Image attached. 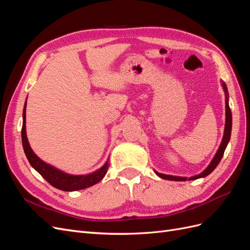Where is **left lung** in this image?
<instances>
[{
	"mask_svg": "<svg viewBox=\"0 0 250 250\" xmlns=\"http://www.w3.org/2000/svg\"><path fill=\"white\" fill-rule=\"evenodd\" d=\"M221 85L223 87V90H224V94H225V126H224V133H223V138H222V141H221V144L220 146H219L218 150L216 154L214 155L213 160L210 161L209 165L208 166V167L204 169L201 173L197 174V175H194V176H191L190 178H187V177H184V176H174V175H168V174H163V173H158L157 171L154 170L155 174L157 176H160L161 178L163 179H168V180H174V181H186V180H195V179H198V178H203L208 176V174H210L211 172H213L216 167L218 166V164L220 163L221 158L224 154V151L226 149V147H228V144L230 140V133H231V126H232V117H231V111H230V108H229V90H228V86H226L225 83L221 80Z\"/></svg>",
	"mask_w": 250,
	"mask_h": 250,
	"instance_id": "left-lung-1",
	"label": "left lung"
}]
</instances>
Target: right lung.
<instances>
[{"instance_id":"right-lung-1","label":"right lung","mask_w":250,"mask_h":250,"mask_svg":"<svg viewBox=\"0 0 250 250\" xmlns=\"http://www.w3.org/2000/svg\"><path fill=\"white\" fill-rule=\"evenodd\" d=\"M26 107H27V99L24 105V110H22V127H21V143L22 148H24L25 154L30 165L32 166L41 175L46 179L48 183L58 190L65 191V192H73L83 190L99 183L100 180L106 174L108 170V160L106 161L100 169H98L94 172H90L84 175H73L66 172L57 169L54 166L47 164L43 162L42 158L37 156L32 148L30 147V144L27 138L26 132Z\"/></svg>"}]
</instances>
